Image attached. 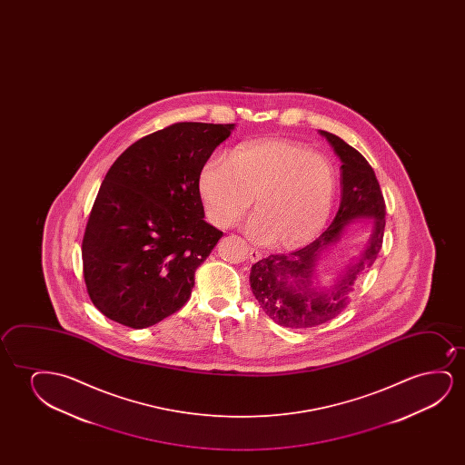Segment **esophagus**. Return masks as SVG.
Here are the masks:
<instances>
[{"mask_svg": "<svg viewBox=\"0 0 465 465\" xmlns=\"http://www.w3.org/2000/svg\"><path fill=\"white\" fill-rule=\"evenodd\" d=\"M249 259H251V262L261 261V259H262L261 251H257V249H251V252H249Z\"/></svg>", "mask_w": 465, "mask_h": 465, "instance_id": "1", "label": "esophagus"}]
</instances>
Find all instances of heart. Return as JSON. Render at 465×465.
<instances>
[{
  "mask_svg": "<svg viewBox=\"0 0 465 465\" xmlns=\"http://www.w3.org/2000/svg\"><path fill=\"white\" fill-rule=\"evenodd\" d=\"M337 168L327 155L291 140H265L236 149L230 160H206L198 189L211 223L230 227L251 208L249 233L257 242L299 246L331 214Z\"/></svg>",
  "mask_w": 465,
  "mask_h": 465,
  "instance_id": "1",
  "label": "heart"
}]
</instances>
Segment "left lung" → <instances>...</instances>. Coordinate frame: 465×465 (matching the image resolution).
Masks as SVG:
<instances>
[{
    "label": "left lung",
    "instance_id": "obj_1",
    "mask_svg": "<svg viewBox=\"0 0 465 465\" xmlns=\"http://www.w3.org/2000/svg\"><path fill=\"white\" fill-rule=\"evenodd\" d=\"M341 160V202L331 225L305 248L289 254H272L251 268V287L262 310L276 324L289 329H308L325 324L350 305L354 284L375 263L382 246L386 203L373 168L362 153L337 134L321 130ZM352 218H371L374 233L363 257L342 275L327 293L312 290L311 276L320 252L337 242L343 225Z\"/></svg>",
    "mask_w": 465,
    "mask_h": 465
}]
</instances>
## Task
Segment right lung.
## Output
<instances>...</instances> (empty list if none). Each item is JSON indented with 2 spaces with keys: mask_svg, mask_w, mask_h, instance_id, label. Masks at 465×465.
I'll use <instances>...</instances> for the list:
<instances>
[{
  "mask_svg": "<svg viewBox=\"0 0 465 465\" xmlns=\"http://www.w3.org/2000/svg\"><path fill=\"white\" fill-rule=\"evenodd\" d=\"M233 124L178 122L117 157L83 238V273L106 318L146 329L191 299L223 232L204 221L198 176Z\"/></svg>",
  "mask_w": 465,
  "mask_h": 465,
  "instance_id": "add662e5",
  "label": "right lung"
}]
</instances>
